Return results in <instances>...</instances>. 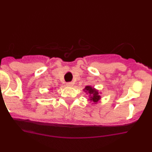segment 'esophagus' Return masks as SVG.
I'll list each match as a JSON object with an SVG mask.
<instances>
[{"label": "esophagus", "instance_id": "1", "mask_svg": "<svg viewBox=\"0 0 152 152\" xmlns=\"http://www.w3.org/2000/svg\"><path fill=\"white\" fill-rule=\"evenodd\" d=\"M66 85L68 86V87H72V86L74 85V83L73 82H68L66 84Z\"/></svg>", "mask_w": 152, "mask_h": 152}]
</instances>
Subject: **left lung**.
I'll list each match as a JSON object with an SVG mask.
<instances>
[{
    "mask_svg": "<svg viewBox=\"0 0 152 152\" xmlns=\"http://www.w3.org/2000/svg\"><path fill=\"white\" fill-rule=\"evenodd\" d=\"M84 91L90 94V100L91 101H93L94 103H96L100 100V96L99 95L98 91L93 88V87H91V86H86Z\"/></svg>",
    "mask_w": 152,
    "mask_h": 152,
    "instance_id": "1",
    "label": "left lung"
}]
</instances>
